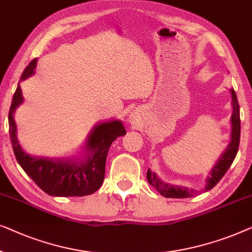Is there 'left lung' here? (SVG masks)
<instances>
[{
    "mask_svg": "<svg viewBox=\"0 0 252 252\" xmlns=\"http://www.w3.org/2000/svg\"><path fill=\"white\" fill-rule=\"evenodd\" d=\"M232 92V104H233V114H232V140L229 143L228 147L226 148L225 153L219 158L218 162L212 169L210 173V177L207 179V185L204 187V190L214 189L217 185L226 172L229 166L235 158L237 154V150H239L240 145V133H241V120H240V106L239 101H237V97L235 91L231 89ZM147 180L155 189L158 190L161 195L165 197H175V198H184V197H190L193 195H196L197 190L189 189L185 187H178L172 186L169 184L162 183L158 176L154 172H151L150 170L147 171Z\"/></svg>",
    "mask_w": 252,
    "mask_h": 252,
    "instance_id": "left-lung-1",
    "label": "left lung"
}]
</instances>
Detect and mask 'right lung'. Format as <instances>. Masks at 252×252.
I'll use <instances>...</instances> for the list:
<instances>
[{
  "label": "right lung",
  "instance_id": "right-lung-1",
  "mask_svg": "<svg viewBox=\"0 0 252 252\" xmlns=\"http://www.w3.org/2000/svg\"><path fill=\"white\" fill-rule=\"evenodd\" d=\"M37 59H34L21 74V80L34 74ZM20 87L13 94L9 111V133L13 153L24 171L49 195L84 196L94 193L105 178L106 158L113 141L126 133L120 121L99 123L91 131L81 158H49L32 157L21 148L17 139V126L13 119L16 108L23 102Z\"/></svg>",
  "mask_w": 252,
  "mask_h": 252
}]
</instances>
